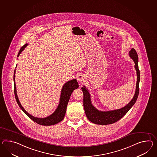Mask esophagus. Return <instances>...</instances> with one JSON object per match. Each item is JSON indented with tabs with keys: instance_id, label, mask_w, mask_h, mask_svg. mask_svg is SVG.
Listing matches in <instances>:
<instances>
[{
	"instance_id": "34e87169",
	"label": "esophagus",
	"mask_w": 157,
	"mask_h": 157,
	"mask_svg": "<svg viewBox=\"0 0 157 157\" xmlns=\"http://www.w3.org/2000/svg\"><path fill=\"white\" fill-rule=\"evenodd\" d=\"M77 80H78L79 83H83V82H85V80H86V77L84 76V75L79 74H78V76H77Z\"/></svg>"
}]
</instances>
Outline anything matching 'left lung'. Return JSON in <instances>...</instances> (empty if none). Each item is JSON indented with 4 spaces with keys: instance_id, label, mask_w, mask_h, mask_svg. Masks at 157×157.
<instances>
[{
    "instance_id": "obj_1",
    "label": "left lung",
    "mask_w": 157,
    "mask_h": 157,
    "mask_svg": "<svg viewBox=\"0 0 157 157\" xmlns=\"http://www.w3.org/2000/svg\"><path fill=\"white\" fill-rule=\"evenodd\" d=\"M129 55L134 61L135 63V69H136L137 71V81L134 97L125 107L114 111L107 112L98 111L91 104L90 95L87 90L85 88L84 86L83 87H82V90L83 92V107L84 111L87 119L91 122L99 125H108L117 122L120 119H121L124 115H125L136 103L139 94V83L140 80V72L138 65V57L136 51L133 48H132L129 52Z\"/></svg>"
}]
</instances>
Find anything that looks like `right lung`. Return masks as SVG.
I'll list each match as a JSON object with an SVG mask.
<instances>
[{"mask_svg":"<svg viewBox=\"0 0 157 157\" xmlns=\"http://www.w3.org/2000/svg\"><path fill=\"white\" fill-rule=\"evenodd\" d=\"M27 46V44H25L23 45L21 48L20 49L19 52L18 53L17 56H19L20 54L23 51V49ZM15 70L14 71V75H13V81H14V94L16 101L18 104L20 108L22 109V111L26 114V115L33 121L36 122L37 124L41 125H45V126H49V125H52L56 124L58 122L61 121L65 117L66 111V108L67 104L69 102L70 96L71 95L72 92L75 89L79 87V85L77 82L76 79L70 80L66 83L64 86H63L62 89L61 94V98H60V101L59 104L58 106V108L56 111L53 113L49 116L47 117L46 118L44 119H40V118H37L32 116V115H29L26 111L21 106V104L20 103L19 100L18 99L17 94H16V90L15 82Z\"/></svg>","mask_w":157,"mask_h":157,"instance_id":"1","label":"right lung"}]
</instances>
